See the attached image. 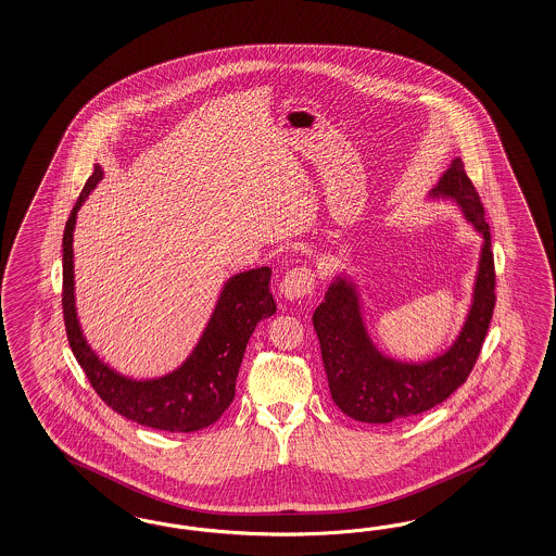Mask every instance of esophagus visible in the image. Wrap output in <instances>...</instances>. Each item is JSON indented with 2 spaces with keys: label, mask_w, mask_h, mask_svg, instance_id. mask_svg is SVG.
<instances>
[{
  "label": "esophagus",
  "mask_w": 556,
  "mask_h": 556,
  "mask_svg": "<svg viewBox=\"0 0 556 556\" xmlns=\"http://www.w3.org/2000/svg\"><path fill=\"white\" fill-rule=\"evenodd\" d=\"M314 279H316V277H314V273H312L309 267L289 269L286 275H283L281 283H279V291H281V295H283L286 300H289V302L300 300L303 295H309V293L314 291V286H316Z\"/></svg>",
  "instance_id": "34e87169"
}]
</instances>
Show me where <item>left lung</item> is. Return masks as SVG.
<instances>
[{"label": "left lung", "instance_id": "8db88e82", "mask_svg": "<svg viewBox=\"0 0 556 556\" xmlns=\"http://www.w3.org/2000/svg\"><path fill=\"white\" fill-rule=\"evenodd\" d=\"M428 198L455 202L483 240L469 314L446 351L418 363L400 361L370 340L358 287L351 275L338 273L312 320L332 400L356 421L389 424L442 404L467 381L488 334L495 305L491 235L479 193L460 159L451 163Z\"/></svg>", "mask_w": 556, "mask_h": 556}]
</instances>
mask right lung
Masks as SVG:
<instances>
[{"label":"right lung","mask_w":556,"mask_h":556,"mask_svg":"<svg viewBox=\"0 0 556 556\" xmlns=\"http://www.w3.org/2000/svg\"><path fill=\"white\" fill-rule=\"evenodd\" d=\"M103 179L100 165L87 179L63 235V314L68 344L91 388L119 416L167 432H195L214 424L235 400L236 377L256 324L273 316L270 269L244 270L230 277L202 337L175 370L154 379H132L108 367L87 344L75 307L73 232L77 212Z\"/></svg>","instance_id":"1"}]
</instances>
